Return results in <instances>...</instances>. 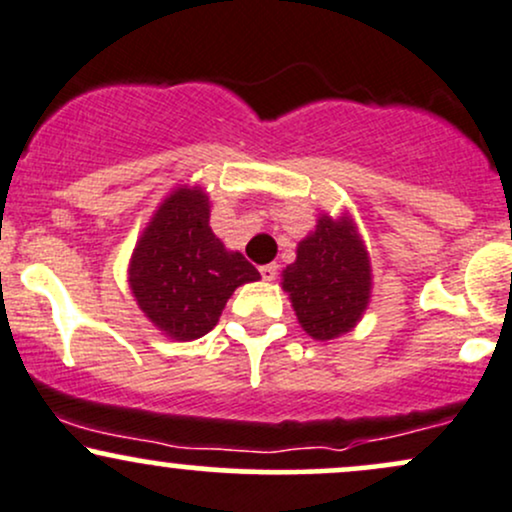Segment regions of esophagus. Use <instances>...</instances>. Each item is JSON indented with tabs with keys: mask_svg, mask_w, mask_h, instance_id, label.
<instances>
[{
	"mask_svg": "<svg viewBox=\"0 0 512 512\" xmlns=\"http://www.w3.org/2000/svg\"><path fill=\"white\" fill-rule=\"evenodd\" d=\"M260 274L264 281H274L276 274H279V267L276 264H264V267H260Z\"/></svg>",
	"mask_w": 512,
	"mask_h": 512,
	"instance_id": "obj_1",
	"label": "esophagus"
}]
</instances>
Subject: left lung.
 Instances as JSON below:
<instances>
[{
    "mask_svg": "<svg viewBox=\"0 0 512 512\" xmlns=\"http://www.w3.org/2000/svg\"><path fill=\"white\" fill-rule=\"evenodd\" d=\"M284 289L303 330L320 342L361 320L370 298V264L349 219L320 216L315 233L298 245L296 262L284 269Z\"/></svg>",
    "mask_w": 512,
    "mask_h": 512,
    "instance_id": "obj_1",
    "label": "left lung"
}]
</instances>
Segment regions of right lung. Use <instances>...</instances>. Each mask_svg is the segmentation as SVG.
<instances>
[{"mask_svg":"<svg viewBox=\"0 0 512 512\" xmlns=\"http://www.w3.org/2000/svg\"><path fill=\"white\" fill-rule=\"evenodd\" d=\"M260 279L209 226V199L180 187L156 211L129 262V286L144 315L168 337L190 342L211 332L240 284Z\"/></svg>","mask_w":512,"mask_h":512,"instance_id":"1","label":"right lung"}]
</instances>
